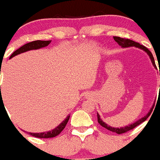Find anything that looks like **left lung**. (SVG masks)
<instances>
[{"mask_svg":"<svg viewBox=\"0 0 160 160\" xmlns=\"http://www.w3.org/2000/svg\"><path fill=\"white\" fill-rule=\"evenodd\" d=\"M113 39H114V40L116 41V42H118V43L119 44L120 46H121L123 48H126V47H138V48L143 50L144 51L146 52L147 54L149 56V58H150V59H151V61H152V63L153 66H154V67L156 68V63H155L154 58H153L152 54V53L150 52V50H148V48H146L145 47H144L143 45H141V44L138 43V42H134V41L131 40V39H124V38H121V37H119V36H113ZM152 109H153V107H152L151 110H150V111L148 112V113H147V115H145L144 118H141V119L138 120L136 122H134V123H133V124H130V125L125 126V127L120 128H118L110 127V125H108V124H106L104 121H102V119H100V117H99V115L97 113L98 123H99V124H100L102 127L107 128V130L111 131V132H115V133H117V134L125 133V132H128V131H131L132 129H133L135 127H137L138 125H139L140 124H142V122H144V121H145V120H146L147 118L149 117L150 113H151L152 111Z\"/></svg>","mask_w":160,"mask_h":160,"instance_id":"1","label":"left lung"}]
</instances>
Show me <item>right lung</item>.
Segmentation results:
<instances>
[{"label": "right lung", "instance_id": "1", "mask_svg": "<svg viewBox=\"0 0 160 160\" xmlns=\"http://www.w3.org/2000/svg\"><path fill=\"white\" fill-rule=\"evenodd\" d=\"M50 42H51V40H36L32 41V42H28V43L25 44L22 47L18 48V50H15V51L11 55L10 58H13V57L16 56V55L18 54H20V53H24V52L28 51V50H37V49L47 47V46H48L49 44L50 43ZM69 118H70V116L68 115V116L65 118V120H64L62 123H61L56 128L53 129V130L51 131H49V132H42V133H31V132H27V133H28L32 136H34V137L36 138H53L55 137V136L58 135V134L64 130L66 124L68 122Z\"/></svg>", "mask_w": 160, "mask_h": 160}]
</instances>
